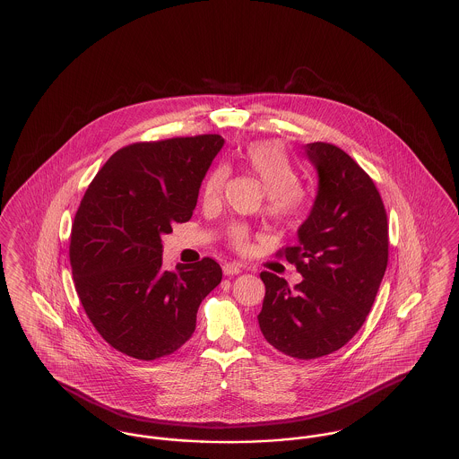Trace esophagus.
<instances>
[{"label":"esophagus","mask_w":459,"mask_h":459,"mask_svg":"<svg viewBox=\"0 0 459 459\" xmlns=\"http://www.w3.org/2000/svg\"><path fill=\"white\" fill-rule=\"evenodd\" d=\"M243 273V267L239 264H234V262H229L223 265V274L225 276H238Z\"/></svg>","instance_id":"esophagus-1"}]
</instances>
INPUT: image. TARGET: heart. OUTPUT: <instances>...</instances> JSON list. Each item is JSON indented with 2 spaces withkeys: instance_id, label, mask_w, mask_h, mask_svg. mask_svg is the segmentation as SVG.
I'll use <instances>...</instances> for the list:
<instances>
[{
  "instance_id": "heart-1",
  "label": "heart",
  "mask_w": 459,
  "mask_h": 459,
  "mask_svg": "<svg viewBox=\"0 0 459 459\" xmlns=\"http://www.w3.org/2000/svg\"><path fill=\"white\" fill-rule=\"evenodd\" d=\"M241 164L249 175L258 178L265 186V214L280 223L293 225L307 208V192L299 183V173L280 143H251L241 155ZM227 181V169L216 168L204 181L203 197L206 204H214L221 199ZM229 241L232 247H247L249 229L236 223L229 229Z\"/></svg>"
}]
</instances>
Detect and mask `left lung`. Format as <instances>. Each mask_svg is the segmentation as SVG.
Here are the masks:
<instances>
[{
  "mask_svg": "<svg viewBox=\"0 0 459 459\" xmlns=\"http://www.w3.org/2000/svg\"><path fill=\"white\" fill-rule=\"evenodd\" d=\"M317 195L295 247L276 255L295 264L293 288L264 271L258 325L265 341L299 359L341 350L368 315L388 265V216L372 178L335 144L309 143Z\"/></svg>",
  "mask_w": 459,
  "mask_h": 459,
  "instance_id": "left-lung-1",
  "label": "left lung"
}]
</instances>
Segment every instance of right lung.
Returning <instances> with one entry per match:
<instances>
[{
    "label": "right lung",
    "mask_w": 459,
    "mask_h": 459,
    "mask_svg": "<svg viewBox=\"0 0 459 459\" xmlns=\"http://www.w3.org/2000/svg\"><path fill=\"white\" fill-rule=\"evenodd\" d=\"M218 134L127 144L89 185L71 227L70 262L85 315L106 342L136 359L175 353L221 281L210 258L162 269V234L192 218Z\"/></svg>",
    "instance_id": "1"
}]
</instances>
